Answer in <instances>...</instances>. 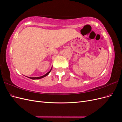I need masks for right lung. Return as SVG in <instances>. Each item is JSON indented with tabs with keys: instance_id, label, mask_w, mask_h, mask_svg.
Listing matches in <instances>:
<instances>
[{
	"instance_id": "1",
	"label": "right lung",
	"mask_w": 122,
	"mask_h": 122,
	"mask_svg": "<svg viewBox=\"0 0 122 122\" xmlns=\"http://www.w3.org/2000/svg\"><path fill=\"white\" fill-rule=\"evenodd\" d=\"M52 67L51 68V70H50V71L48 72V73H47L46 74H45L44 75H43V76H40V77H28V78H30V79H41V78H43V77H45V76H47L50 73V72H51V70H52Z\"/></svg>"
}]
</instances>
